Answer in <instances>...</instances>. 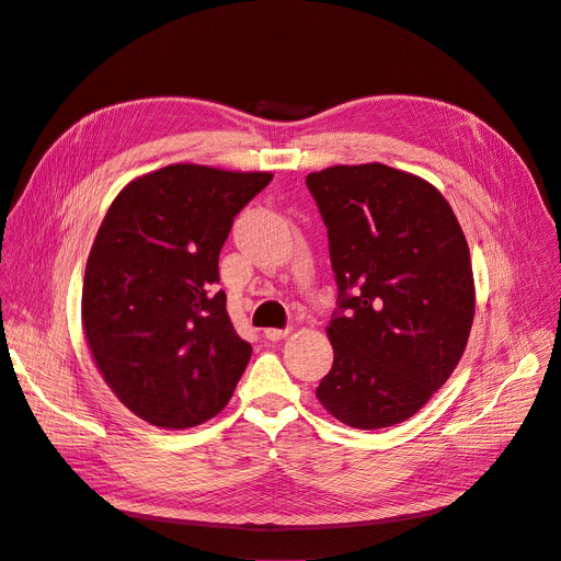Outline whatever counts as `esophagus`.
Listing matches in <instances>:
<instances>
[{
  "label": "esophagus",
  "instance_id": "obj_1",
  "mask_svg": "<svg viewBox=\"0 0 561 561\" xmlns=\"http://www.w3.org/2000/svg\"><path fill=\"white\" fill-rule=\"evenodd\" d=\"M263 336L268 339V341H282V339L288 336V330H275V328H273V330H265Z\"/></svg>",
  "mask_w": 561,
  "mask_h": 561
}]
</instances>
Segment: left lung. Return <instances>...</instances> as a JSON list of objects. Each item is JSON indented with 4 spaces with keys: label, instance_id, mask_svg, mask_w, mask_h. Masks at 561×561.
Listing matches in <instances>:
<instances>
[{
    "label": "left lung",
    "instance_id": "left-lung-1",
    "mask_svg": "<svg viewBox=\"0 0 561 561\" xmlns=\"http://www.w3.org/2000/svg\"><path fill=\"white\" fill-rule=\"evenodd\" d=\"M328 227L339 311L316 398L357 430L416 414L457 368L476 284L455 211L423 176L385 163L307 174Z\"/></svg>",
    "mask_w": 561,
    "mask_h": 561
}]
</instances>
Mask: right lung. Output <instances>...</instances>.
<instances>
[{
    "mask_svg": "<svg viewBox=\"0 0 561 561\" xmlns=\"http://www.w3.org/2000/svg\"><path fill=\"white\" fill-rule=\"evenodd\" d=\"M271 180L172 163L108 206L85 263L83 334L108 389L150 425L214 419L250 362L216 288L218 256L233 216Z\"/></svg>",
    "mask_w": 561,
    "mask_h": 561,
    "instance_id": "right-lung-1",
    "label": "right lung"
}]
</instances>
